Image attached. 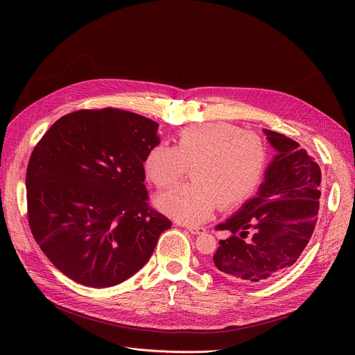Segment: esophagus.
Instances as JSON below:
<instances>
[{
  "instance_id": "obj_1",
  "label": "esophagus",
  "mask_w": 355,
  "mask_h": 355,
  "mask_svg": "<svg viewBox=\"0 0 355 355\" xmlns=\"http://www.w3.org/2000/svg\"><path fill=\"white\" fill-rule=\"evenodd\" d=\"M189 232H190L191 234H202V233H206V227L190 226V227H189Z\"/></svg>"
}]
</instances>
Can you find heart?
<instances>
[{"label": "heart", "mask_w": 355, "mask_h": 355, "mask_svg": "<svg viewBox=\"0 0 355 355\" xmlns=\"http://www.w3.org/2000/svg\"><path fill=\"white\" fill-rule=\"evenodd\" d=\"M268 149L263 141L226 122H206L182 129L175 145H157L148 153L146 178L158 189L177 185L191 165L194 181L159 197L171 217L196 225L214 207H236L246 201L263 178Z\"/></svg>", "instance_id": "1"}]
</instances>
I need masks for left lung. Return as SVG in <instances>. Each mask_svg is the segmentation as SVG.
Masks as SVG:
<instances>
[{"label":"left lung","instance_id":"left-lung-1","mask_svg":"<svg viewBox=\"0 0 355 355\" xmlns=\"http://www.w3.org/2000/svg\"><path fill=\"white\" fill-rule=\"evenodd\" d=\"M276 155L254 197L217 230L232 233L218 241L213 263L236 281L263 282L286 272L301 256L318 220L321 168L293 139L263 129ZM249 232L252 237L245 241Z\"/></svg>","mask_w":355,"mask_h":355}]
</instances>
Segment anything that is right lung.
I'll return each instance as SVG.
<instances>
[{
	"mask_svg": "<svg viewBox=\"0 0 355 355\" xmlns=\"http://www.w3.org/2000/svg\"><path fill=\"white\" fill-rule=\"evenodd\" d=\"M158 123L114 107L55 121L30 157L26 187L31 233L71 281L115 286L151 257L171 227L149 207L144 162Z\"/></svg>",
	"mask_w": 355,
	"mask_h": 355,
	"instance_id": "right-lung-1",
	"label": "right lung"
}]
</instances>
